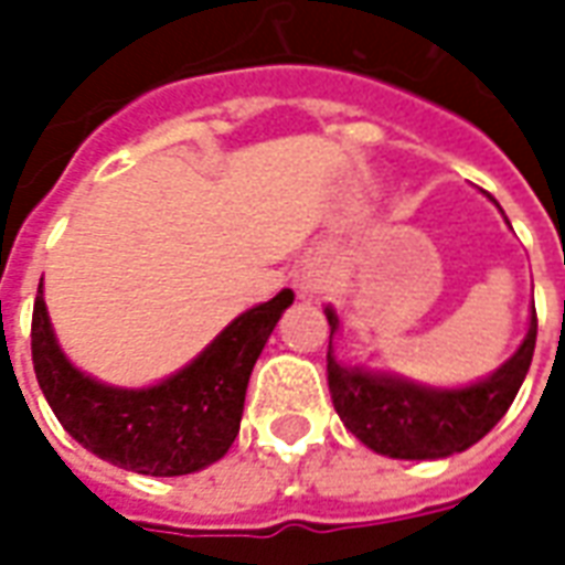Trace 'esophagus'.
I'll use <instances>...</instances> for the list:
<instances>
[{
  "instance_id": "1",
  "label": "esophagus",
  "mask_w": 565,
  "mask_h": 565,
  "mask_svg": "<svg viewBox=\"0 0 565 565\" xmlns=\"http://www.w3.org/2000/svg\"><path fill=\"white\" fill-rule=\"evenodd\" d=\"M330 287V269L320 257L302 259V266L296 271V290L299 296H318Z\"/></svg>"
}]
</instances>
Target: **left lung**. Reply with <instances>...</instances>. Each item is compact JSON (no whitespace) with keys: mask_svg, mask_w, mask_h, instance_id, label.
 Here are the masks:
<instances>
[{"mask_svg":"<svg viewBox=\"0 0 565 565\" xmlns=\"http://www.w3.org/2000/svg\"><path fill=\"white\" fill-rule=\"evenodd\" d=\"M330 351L327 381L342 424L366 448L393 460H441L472 448L509 412L530 372L535 351V306L530 308V327L518 351L493 369L487 379L462 387H426L393 372L342 363L332 354V335L342 320L327 306Z\"/></svg>","mask_w":565,"mask_h":565,"instance_id":"obj_1","label":"left lung"}]
</instances>
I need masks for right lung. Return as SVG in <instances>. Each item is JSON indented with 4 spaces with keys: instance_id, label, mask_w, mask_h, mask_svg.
Listing matches in <instances>:
<instances>
[{
    "instance_id": "add662e5",
    "label": "right lung",
    "mask_w": 565,
    "mask_h": 565,
    "mask_svg": "<svg viewBox=\"0 0 565 565\" xmlns=\"http://www.w3.org/2000/svg\"><path fill=\"white\" fill-rule=\"evenodd\" d=\"M294 290L247 308L184 369L150 387H115L81 372L56 342L39 284L32 366L56 420L78 445L129 469L172 478L217 462L238 436L250 372Z\"/></svg>"
}]
</instances>
